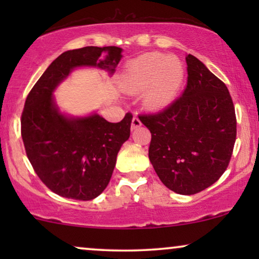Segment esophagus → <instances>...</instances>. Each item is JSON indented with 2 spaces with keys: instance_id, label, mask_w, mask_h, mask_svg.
Listing matches in <instances>:
<instances>
[{
  "instance_id": "esophagus-1",
  "label": "esophagus",
  "mask_w": 259,
  "mask_h": 259,
  "mask_svg": "<svg viewBox=\"0 0 259 259\" xmlns=\"http://www.w3.org/2000/svg\"><path fill=\"white\" fill-rule=\"evenodd\" d=\"M140 126H141V121L139 120V118H138V116H134L132 119V130H136Z\"/></svg>"
}]
</instances>
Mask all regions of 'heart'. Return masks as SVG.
<instances>
[{"mask_svg": "<svg viewBox=\"0 0 259 259\" xmlns=\"http://www.w3.org/2000/svg\"><path fill=\"white\" fill-rule=\"evenodd\" d=\"M183 63L177 58L160 53L141 55L128 66L126 87L131 92L146 93V104L151 108H162L175 100L184 80Z\"/></svg>", "mask_w": 259, "mask_h": 259, "instance_id": "b5f03b06", "label": "heart"}]
</instances>
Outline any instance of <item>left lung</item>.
I'll return each instance as SVG.
<instances>
[{
    "label": "left lung",
    "mask_w": 259,
    "mask_h": 259,
    "mask_svg": "<svg viewBox=\"0 0 259 259\" xmlns=\"http://www.w3.org/2000/svg\"><path fill=\"white\" fill-rule=\"evenodd\" d=\"M183 94L158 113L140 114L151 132L148 158L162 184L179 194L200 192L228 168L237 120L228 87L196 56H186Z\"/></svg>",
    "instance_id": "obj_1"
}]
</instances>
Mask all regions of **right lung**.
Masks as SVG:
<instances>
[{
  "label": "right lung",
  "instance_id": "obj_1",
  "mask_svg": "<svg viewBox=\"0 0 259 259\" xmlns=\"http://www.w3.org/2000/svg\"><path fill=\"white\" fill-rule=\"evenodd\" d=\"M119 47H83L62 53L34 84L21 116L27 157L41 182L59 196L97 198L111 180L121 145L130 138L132 113L120 122L99 114L69 118L59 112L53 92L72 69L98 67L109 74L121 59Z\"/></svg>",
  "mask_w": 259,
  "mask_h": 259
}]
</instances>
